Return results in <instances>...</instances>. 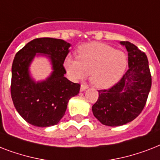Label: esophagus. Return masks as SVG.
<instances>
[{
    "mask_svg": "<svg viewBox=\"0 0 160 160\" xmlns=\"http://www.w3.org/2000/svg\"><path fill=\"white\" fill-rule=\"evenodd\" d=\"M88 87L89 86L86 84H82V85H80V91H85V90H87Z\"/></svg>",
    "mask_w": 160,
    "mask_h": 160,
    "instance_id": "esophagus-1",
    "label": "esophagus"
}]
</instances>
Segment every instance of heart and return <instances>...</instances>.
I'll list each match as a JSON object with an SVG mask.
<instances>
[{
  "label": "heart",
  "mask_w": 160,
  "mask_h": 160,
  "mask_svg": "<svg viewBox=\"0 0 160 160\" xmlns=\"http://www.w3.org/2000/svg\"><path fill=\"white\" fill-rule=\"evenodd\" d=\"M126 55L112 46L99 42H92L80 46L77 59L67 57L64 65L75 80H83L90 75L95 87L108 90L123 77L126 70Z\"/></svg>",
  "instance_id": "b5f03b06"
}]
</instances>
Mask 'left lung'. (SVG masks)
Segmentation results:
<instances>
[{
    "label": "left lung",
    "instance_id": "left-lung-1",
    "mask_svg": "<svg viewBox=\"0 0 160 160\" xmlns=\"http://www.w3.org/2000/svg\"><path fill=\"white\" fill-rule=\"evenodd\" d=\"M128 51L129 70L109 90H99L92 106L94 116L107 126H120L134 120L144 109L151 88L146 55L129 41H120Z\"/></svg>",
    "mask_w": 160,
    "mask_h": 160
}]
</instances>
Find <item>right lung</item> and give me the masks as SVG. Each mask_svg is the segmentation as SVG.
Returning <instances> with one entry per match:
<instances>
[{
    "instance_id": "1",
    "label": "right lung",
    "mask_w": 160,
    "mask_h": 160,
    "mask_svg": "<svg viewBox=\"0 0 160 160\" xmlns=\"http://www.w3.org/2000/svg\"><path fill=\"white\" fill-rule=\"evenodd\" d=\"M71 45L55 38L34 39L16 53L11 68V98L15 108L27 123L50 127L62 119L70 98L80 85L65 77L63 66ZM36 56L48 59L52 71L46 80L36 82L29 67Z\"/></svg>"
}]
</instances>
